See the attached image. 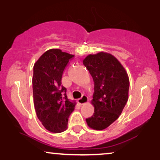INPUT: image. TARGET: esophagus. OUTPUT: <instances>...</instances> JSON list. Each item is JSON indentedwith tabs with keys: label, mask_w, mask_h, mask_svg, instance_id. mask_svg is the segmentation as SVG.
<instances>
[{
	"label": "esophagus",
	"mask_w": 160,
	"mask_h": 160,
	"mask_svg": "<svg viewBox=\"0 0 160 160\" xmlns=\"http://www.w3.org/2000/svg\"><path fill=\"white\" fill-rule=\"evenodd\" d=\"M88 101V98L85 95H83L82 96V98H80V99H78V103L80 104V105H83V104H85V103L87 102Z\"/></svg>",
	"instance_id": "obj_1"
}]
</instances>
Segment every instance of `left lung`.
<instances>
[{"label": "left lung", "mask_w": 160, "mask_h": 160, "mask_svg": "<svg viewBox=\"0 0 160 160\" xmlns=\"http://www.w3.org/2000/svg\"><path fill=\"white\" fill-rule=\"evenodd\" d=\"M82 62L95 85L91 100L95 111L86 122L93 130H105L119 118L128 100V72L115 56L105 52L88 55Z\"/></svg>", "instance_id": "obj_1"}]
</instances>
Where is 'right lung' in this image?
Instances as JSON below:
<instances>
[{
	"label": "right lung",
	"instance_id": "1",
	"mask_svg": "<svg viewBox=\"0 0 160 160\" xmlns=\"http://www.w3.org/2000/svg\"><path fill=\"white\" fill-rule=\"evenodd\" d=\"M73 56L53 48L45 52L34 64L32 82L35 110L42 125L51 132L66 130L68 118L76 105L68 98L66 88L61 85L63 71Z\"/></svg>",
	"mask_w": 160,
	"mask_h": 160
}]
</instances>
